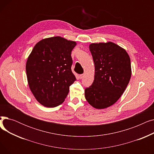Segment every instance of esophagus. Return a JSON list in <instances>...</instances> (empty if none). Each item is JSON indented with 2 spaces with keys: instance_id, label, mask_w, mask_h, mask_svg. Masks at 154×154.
<instances>
[{
  "instance_id": "obj_1",
  "label": "esophagus",
  "mask_w": 154,
  "mask_h": 154,
  "mask_svg": "<svg viewBox=\"0 0 154 154\" xmlns=\"http://www.w3.org/2000/svg\"><path fill=\"white\" fill-rule=\"evenodd\" d=\"M84 74H80V75H79V77H80V79H83V78H84Z\"/></svg>"
}]
</instances>
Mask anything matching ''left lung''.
Listing matches in <instances>:
<instances>
[{
    "label": "left lung",
    "mask_w": 154,
    "mask_h": 154,
    "mask_svg": "<svg viewBox=\"0 0 154 154\" xmlns=\"http://www.w3.org/2000/svg\"><path fill=\"white\" fill-rule=\"evenodd\" d=\"M89 49L95 65L92 84L85 88L87 101L102 109L114 104L125 91L131 77V63L128 54L118 45L91 44Z\"/></svg>",
    "instance_id": "left-lung-1"
}]
</instances>
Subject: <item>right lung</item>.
Returning <instances> with one entry per match:
<instances>
[{
	"instance_id": "1",
	"label": "right lung",
	"mask_w": 154,
	"mask_h": 154,
	"mask_svg": "<svg viewBox=\"0 0 154 154\" xmlns=\"http://www.w3.org/2000/svg\"><path fill=\"white\" fill-rule=\"evenodd\" d=\"M76 42L60 37L43 39L34 47L26 63L28 84L37 100L47 107L60 105L76 78L71 52Z\"/></svg>"
}]
</instances>
